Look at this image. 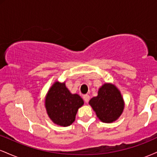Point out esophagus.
I'll use <instances>...</instances> for the list:
<instances>
[{"label":"esophagus","instance_id":"obj_1","mask_svg":"<svg viewBox=\"0 0 157 157\" xmlns=\"http://www.w3.org/2000/svg\"><path fill=\"white\" fill-rule=\"evenodd\" d=\"M83 100H84L85 102L88 103V102H89V100H90V96H89V95H88V94L83 95Z\"/></svg>","mask_w":157,"mask_h":157}]
</instances>
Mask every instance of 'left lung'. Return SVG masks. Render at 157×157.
Listing matches in <instances>:
<instances>
[{"label": "left lung", "mask_w": 157, "mask_h": 157, "mask_svg": "<svg viewBox=\"0 0 157 157\" xmlns=\"http://www.w3.org/2000/svg\"><path fill=\"white\" fill-rule=\"evenodd\" d=\"M97 118L105 123L117 120L125 108V102L121 92L115 85L105 82L98 90L97 97L89 101Z\"/></svg>", "instance_id": "1"}]
</instances>
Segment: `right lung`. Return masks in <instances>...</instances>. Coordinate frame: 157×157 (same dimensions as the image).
Segmentation results:
<instances>
[{"instance_id": "1", "label": "right lung", "mask_w": 157, "mask_h": 157, "mask_svg": "<svg viewBox=\"0 0 157 157\" xmlns=\"http://www.w3.org/2000/svg\"><path fill=\"white\" fill-rule=\"evenodd\" d=\"M84 101L77 94H71L65 82L55 81L45 97V108L48 117L57 125H71L75 122L77 111Z\"/></svg>"}]
</instances>
